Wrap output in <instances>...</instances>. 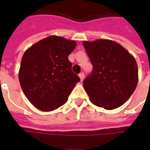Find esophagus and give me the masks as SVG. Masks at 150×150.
<instances>
[{"mask_svg": "<svg viewBox=\"0 0 150 150\" xmlns=\"http://www.w3.org/2000/svg\"><path fill=\"white\" fill-rule=\"evenodd\" d=\"M79 78H80V80L83 81V79H84V73H83V72H81V73L79 75Z\"/></svg>", "mask_w": 150, "mask_h": 150, "instance_id": "obj_1", "label": "esophagus"}]
</instances>
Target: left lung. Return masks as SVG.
<instances>
[{
  "instance_id": "1",
  "label": "left lung",
  "mask_w": 150,
  "mask_h": 150,
  "mask_svg": "<svg viewBox=\"0 0 150 150\" xmlns=\"http://www.w3.org/2000/svg\"><path fill=\"white\" fill-rule=\"evenodd\" d=\"M83 45L93 67L83 80L91 102L108 110L121 106L137 84L135 59L123 46L110 40L83 42Z\"/></svg>"
}]
</instances>
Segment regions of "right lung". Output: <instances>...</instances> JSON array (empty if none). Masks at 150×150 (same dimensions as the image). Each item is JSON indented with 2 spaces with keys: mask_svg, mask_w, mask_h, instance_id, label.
<instances>
[{
  "mask_svg": "<svg viewBox=\"0 0 150 150\" xmlns=\"http://www.w3.org/2000/svg\"><path fill=\"white\" fill-rule=\"evenodd\" d=\"M75 46L74 41L53 35L35 43L23 54L20 84L28 100L39 110L49 112L63 105L80 81L68 59Z\"/></svg>",
  "mask_w": 150,
  "mask_h": 150,
  "instance_id": "right-lung-1",
  "label": "right lung"
}]
</instances>
